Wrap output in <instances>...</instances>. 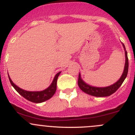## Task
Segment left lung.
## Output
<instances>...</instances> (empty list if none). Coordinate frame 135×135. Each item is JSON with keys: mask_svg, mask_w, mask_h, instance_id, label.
Masks as SVG:
<instances>
[{"mask_svg": "<svg viewBox=\"0 0 135 135\" xmlns=\"http://www.w3.org/2000/svg\"><path fill=\"white\" fill-rule=\"evenodd\" d=\"M123 46L124 47L125 54H126V64H125L123 73L120 78H119V80L118 81H117L115 84L110 85V86L104 87V88H97V87L91 86V85H88L86 83L84 82L82 80V79L81 78L80 74H79L78 84L79 88L81 89V90H82L84 93L89 94V95H92V96L100 97L110 96V95L115 93L118 90V88L122 85V84H123L125 79L126 78L128 73V69H129V61H128L127 53L126 47H125V46L123 44Z\"/></svg>", "mask_w": 135, "mask_h": 135, "instance_id": "1", "label": "left lung"}]
</instances>
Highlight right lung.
<instances>
[{
    "instance_id": "right-lung-1",
    "label": "right lung",
    "mask_w": 135,
    "mask_h": 135,
    "mask_svg": "<svg viewBox=\"0 0 135 135\" xmlns=\"http://www.w3.org/2000/svg\"><path fill=\"white\" fill-rule=\"evenodd\" d=\"M60 73H61V72L58 73L55 75L51 84L47 89L41 91H28L23 90V89L17 87L16 85H15L10 79L9 76H8V78L12 86L21 96L23 97L27 100L32 102V103H40L50 99L55 94L57 89V81L58 76H59Z\"/></svg>"
}]
</instances>
